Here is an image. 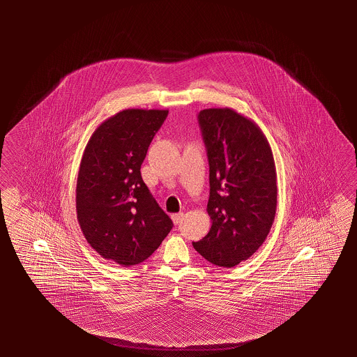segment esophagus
I'll list each match as a JSON object with an SVG mask.
<instances>
[{
	"label": "esophagus",
	"mask_w": 357,
	"mask_h": 357,
	"mask_svg": "<svg viewBox=\"0 0 357 357\" xmlns=\"http://www.w3.org/2000/svg\"><path fill=\"white\" fill-rule=\"evenodd\" d=\"M171 219L174 221V224H180L181 222L182 219H183V214L182 213H178V214L171 215Z\"/></svg>",
	"instance_id": "34e87169"
}]
</instances>
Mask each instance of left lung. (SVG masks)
<instances>
[{
	"mask_svg": "<svg viewBox=\"0 0 357 357\" xmlns=\"http://www.w3.org/2000/svg\"><path fill=\"white\" fill-rule=\"evenodd\" d=\"M208 151L211 229L195 250L215 266L233 268L266 241L277 210L272 149L258 124L231 108L199 113Z\"/></svg>",
	"mask_w": 357,
	"mask_h": 357,
	"instance_id": "8db88e82",
	"label": "left lung"
}]
</instances>
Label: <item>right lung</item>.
I'll return each instance as SVG.
<instances>
[{"mask_svg": "<svg viewBox=\"0 0 357 357\" xmlns=\"http://www.w3.org/2000/svg\"><path fill=\"white\" fill-rule=\"evenodd\" d=\"M167 109L121 110L93 132L77 181V216L85 239L104 259L136 266L174 227L141 176L149 143Z\"/></svg>", "mask_w": 357, "mask_h": 357, "instance_id": "obj_1", "label": "right lung"}]
</instances>
